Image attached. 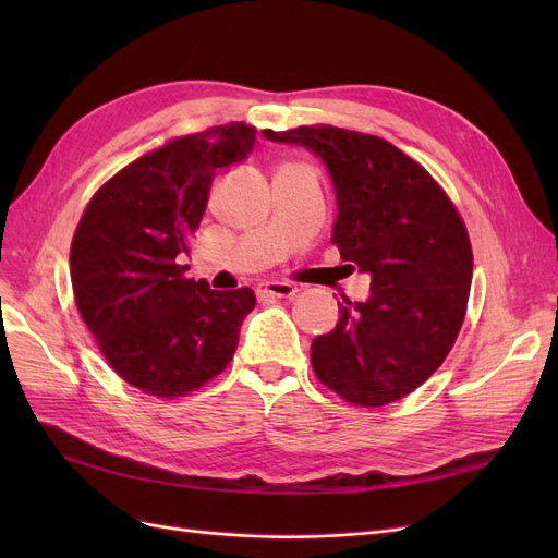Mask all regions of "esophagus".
Wrapping results in <instances>:
<instances>
[{
  "mask_svg": "<svg viewBox=\"0 0 558 558\" xmlns=\"http://www.w3.org/2000/svg\"><path fill=\"white\" fill-rule=\"evenodd\" d=\"M258 298H293L298 293V289L293 283L286 281H265L258 286Z\"/></svg>",
  "mask_w": 558,
  "mask_h": 558,
  "instance_id": "1",
  "label": "esophagus"
}]
</instances>
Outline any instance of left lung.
<instances>
[{
	"mask_svg": "<svg viewBox=\"0 0 558 558\" xmlns=\"http://www.w3.org/2000/svg\"><path fill=\"white\" fill-rule=\"evenodd\" d=\"M263 134L326 165L337 202L330 242L369 275L367 300L337 302V326L314 337L316 377L361 408L404 398L442 365L463 324L472 248L459 211L424 167L373 134L330 125Z\"/></svg>",
	"mask_w": 558,
	"mask_h": 558,
	"instance_id": "left-lung-1",
	"label": "left lung"
}]
</instances>
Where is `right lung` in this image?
<instances>
[{
    "mask_svg": "<svg viewBox=\"0 0 558 558\" xmlns=\"http://www.w3.org/2000/svg\"><path fill=\"white\" fill-rule=\"evenodd\" d=\"M256 128L232 123L179 137L109 179L76 228L70 269L81 318L109 365L158 398L223 373L240 342L251 289L185 279L214 177L246 160Z\"/></svg>",
    "mask_w": 558,
    "mask_h": 558,
    "instance_id": "1",
    "label": "right lung"
}]
</instances>
